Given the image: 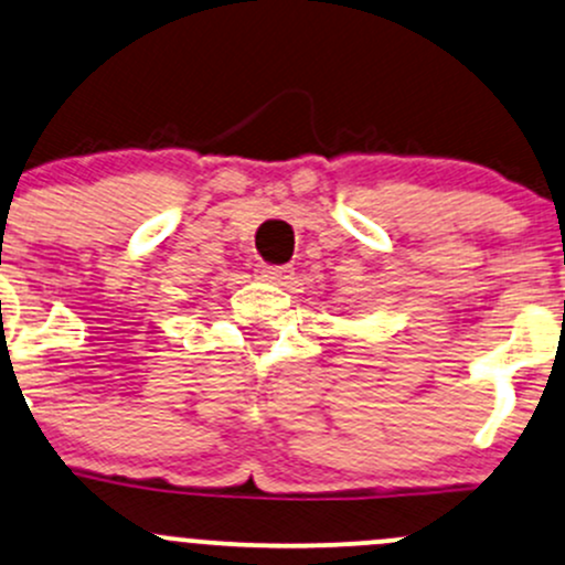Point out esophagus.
<instances>
[{"label":"esophagus","instance_id":"1","mask_svg":"<svg viewBox=\"0 0 565 565\" xmlns=\"http://www.w3.org/2000/svg\"><path fill=\"white\" fill-rule=\"evenodd\" d=\"M257 273L263 281H270V284H287L289 278L295 276V270L289 268V265H257Z\"/></svg>","mask_w":565,"mask_h":565}]
</instances>
